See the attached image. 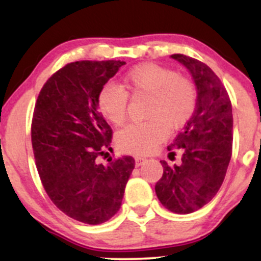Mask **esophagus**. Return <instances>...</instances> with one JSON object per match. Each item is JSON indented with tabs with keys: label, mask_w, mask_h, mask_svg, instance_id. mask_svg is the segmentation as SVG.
Segmentation results:
<instances>
[{
	"label": "esophagus",
	"mask_w": 261,
	"mask_h": 261,
	"mask_svg": "<svg viewBox=\"0 0 261 261\" xmlns=\"http://www.w3.org/2000/svg\"><path fill=\"white\" fill-rule=\"evenodd\" d=\"M146 161L145 157H142V155H136L135 157V164H136V167L141 166V164H143V162Z\"/></svg>",
	"instance_id": "esophagus-1"
}]
</instances>
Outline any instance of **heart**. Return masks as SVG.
<instances>
[{
  "instance_id": "obj_1",
  "label": "heart",
  "mask_w": 261,
  "mask_h": 261,
  "mask_svg": "<svg viewBox=\"0 0 261 261\" xmlns=\"http://www.w3.org/2000/svg\"><path fill=\"white\" fill-rule=\"evenodd\" d=\"M133 94L151 97L146 116L149 121L131 124L116 135L119 148L131 153H149L168 136V127L180 128L196 108V89L190 80L155 64L140 65L122 79ZM98 108L104 118L121 125L127 116V93L121 87L106 85L98 93Z\"/></svg>"
}]
</instances>
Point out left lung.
Here are the masks:
<instances>
[{"mask_svg": "<svg viewBox=\"0 0 261 261\" xmlns=\"http://www.w3.org/2000/svg\"><path fill=\"white\" fill-rule=\"evenodd\" d=\"M170 58L190 72L197 100L184 130L168 146V151L182 148L181 163L170 167L161 161L163 175L154 189L164 207L187 215L211 201L224 180L232 155V104L222 82L207 65L181 54Z\"/></svg>", "mask_w": 261, "mask_h": 261, "instance_id": "obj_1", "label": "left lung"}]
</instances>
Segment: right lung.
I'll use <instances>...</instances> for the list:
<instances>
[{"mask_svg": "<svg viewBox=\"0 0 261 261\" xmlns=\"http://www.w3.org/2000/svg\"><path fill=\"white\" fill-rule=\"evenodd\" d=\"M124 61H76L54 73L41 88L32 122L35 164L56 207L73 220L100 224L121 206L135 160L124 155L99 164L112 128L98 108V93Z\"/></svg>", "mask_w": 261, "mask_h": 261, "instance_id": "obj_1", "label": "right lung"}]
</instances>
